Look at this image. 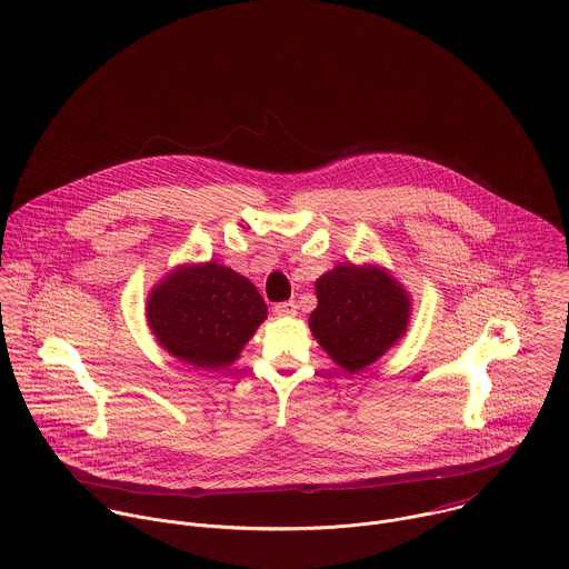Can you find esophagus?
<instances>
[{
    "mask_svg": "<svg viewBox=\"0 0 569 569\" xmlns=\"http://www.w3.org/2000/svg\"><path fill=\"white\" fill-rule=\"evenodd\" d=\"M274 315L279 317H295L297 315V303L295 301H281L274 306Z\"/></svg>",
    "mask_w": 569,
    "mask_h": 569,
    "instance_id": "esophagus-1",
    "label": "esophagus"
}]
</instances>
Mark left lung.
I'll return each mask as SVG.
<instances>
[{"label": "left lung", "mask_w": 569, "mask_h": 569, "mask_svg": "<svg viewBox=\"0 0 569 569\" xmlns=\"http://www.w3.org/2000/svg\"><path fill=\"white\" fill-rule=\"evenodd\" d=\"M315 292L308 327L349 373L376 362L408 331L410 295L380 266L342 263L315 281Z\"/></svg>", "instance_id": "left-lung-1"}]
</instances>
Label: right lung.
<instances>
[{
	"label": "right lung",
	"mask_w": 569,
	"mask_h": 569,
	"mask_svg": "<svg viewBox=\"0 0 569 569\" xmlns=\"http://www.w3.org/2000/svg\"><path fill=\"white\" fill-rule=\"evenodd\" d=\"M146 317L159 347L173 358L222 369L257 333L268 306L250 279L207 261L161 279L148 297Z\"/></svg>",
	"instance_id": "add662e5"
}]
</instances>
